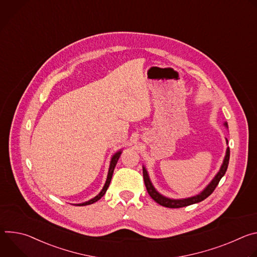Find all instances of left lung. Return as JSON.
<instances>
[{
    "label": "left lung",
    "mask_w": 257,
    "mask_h": 257,
    "mask_svg": "<svg viewBox=\"0 0 257 257\" xmlns=\"http://www.w3.org/2000/svg\"><path fill=\"white\" fill-rule=\"evenodd\" d=\"M225 125L227 126V123H225ZM228 143V140H227ZM229 160H230V149H227V153H226V157L224 160V163L219 169L218 173L215 175V177L212 179V181L209 183L208 186L198 195L193 196V197H189V198H185V199H170L167 198L163 195H161L153 186L152 182L150 180V177L148 175V172H146L145 168L143 167V180H144V184L146 187V190H148L149 194L151 195V197L158 202L159 204L165 206V207H170V208H179V207H184L187 205H191L197 202H200L202 200H204L205 198H207L215 189V187L217 186L219 180L223 178V176L226 174V171L228 169V165H229Z\"/></svg>",
    "instance_id": "obj_1"
}]
</instances>
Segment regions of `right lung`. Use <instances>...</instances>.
<instances>
[{
  "label": "right lung",
  "instance_id": "obj_1",
  "mask_svg": "<svg viewBox=\"0 0 257 257\" xmlns=\"http://www.w3.org/2000/svg\"><path fill=\"white\" fill-rule=\"evenodd\" d=\"M121 154H122V152H118V153L115 154L114 157L112 158L111 165H109V169H108L107 178H106V181H105V184H104L102 190L99 192V194L96 195L94 198L90 199L89 201H86V202H83V203H80V204H76V205H88V204H92V203H94L95 201H97L98 199H100V198L104 195V193H105V191H106V189H107V187H108V185H109V183H111V180H112V176H113L115 167H116V165H117V162H118V160H119Z\"/></svg>",
  "mask_w": 257,
  "mask_h": 257
}]
</instances>
